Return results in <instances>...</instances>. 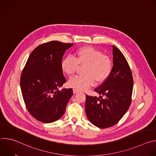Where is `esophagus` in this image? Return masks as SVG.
<instances>
[{
	"label": "esophagus",
	"instance_id": "1",
	"mask_svg": "<svg viewBox=\"0 0 156 156\" xmlns=\"http://www.w3.org/2000/svg\"><path fill=\"white\" fill-rule=\"evenodd\" d=\"M73 93H74V94H76L77 93L80 92V91H78V90H76V89H73Z\"/></svg>",
	"mask_w": 156,
	"mask_h": 156
}]
</instances>
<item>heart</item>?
Wrapping results in <instances>:
<instances>
[{
	"instance_id": "obj_1",
	"label": "heart",
	"mask_w": 156,
	"mask_h": 156,
	"mask_svg": "<svg viewBox=\"0 0 156 156\" xmlns=\"http://www.w3.org/2000/svg\"><path fill=\"white\" fill-rule=\"evenodd\" d=\"M76 57L69 55L65 57L61 63L63 72L69 76L73 75L80 66H84L81 75L71 78L69 82L70 87L78 91L84 90L92 86L95 81L101 83L105 81L112 70V60L103 54L102 52L91 46L78 49Z\"/></svg>"
}]
</instances>
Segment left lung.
Segmentation results:
<instances>
[{"label":"left lung","instance_id":"obj_1","mask_svg":"<svg viewBox=\"0 0 156 156\" xmlns=\"http://www.w3.org/2000/svg\"><path fill=\"white\" fill-rule=\"evenodd\" d=\"M113 67L110 76L94 91L104 96L86 95V114L94 125L106 128L116 125L128 110L133 93V78L128 63L122 52L113 46Z\"/></svg>","mask_w":156,"mask_h":156}]
</instances>
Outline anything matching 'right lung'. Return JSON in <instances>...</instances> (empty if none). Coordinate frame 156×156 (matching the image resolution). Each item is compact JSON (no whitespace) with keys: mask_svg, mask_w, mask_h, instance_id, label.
<instances>
[{"mask_svg":"<svg viewBox=\"0 0 156 156\" xmlns=\"http://www.w3.org/2000/svg\"><path fill=\"white\" fill-rule=\"evenodd\" d=\"M73 44L52 41L36 48L22 70L20 86L29 113L43 123H52L64 114L73 95L72 88L58 89L66 82L61 63Z\"/></svg>","mask_w":156,"mask_h":156,"instance_id":"add662e5","label":"right lung"}]
</instances>
